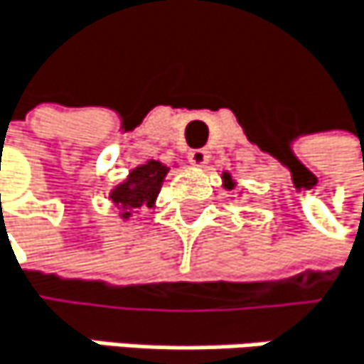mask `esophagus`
I'll list each match as a JSON object with an SVG mask.
<instances>
[{"mask_svg":"<svg viewBox=\"0 0 364 364\" xmlns=\"http://www.w3.org/2000/svg\"><path fill=\"white\" fill-rule=\"evenodd\" d=\"M188 161H190L194 168H203V166H207V161H209V153H207L205 149L190 151V153H188Z\"/></svg>","mask_w":364,"mask_h":364,"instance_id":"esophagus-1","label":"esophagus"}]
</instances>
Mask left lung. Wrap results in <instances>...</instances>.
<instances>
[{
  "label": "left lung",
  "instance_id": "left-lung-1",
  "mask_svg": "<svg viewBox=\"0 0 364 364\" xmlns=\"http://www.w3.org/2000/svg\"><path fill=\"white\" fill-rule=\"evenodd\" d=\"M222 186H224V190H235L237 181L230 176V172H222Z\"/></svg>",
  "mask_w": 364,
  "mask_h": 364
}]
</instances>
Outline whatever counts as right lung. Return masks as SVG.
I'll return each mask as SVG.
<instances>
[{
    "label": "right lung",
    "instance_id": "add662e5",
    "mask_svg": "<svg viewBox=\"0 0 364 364\" xmlns=\"http://www.w3.org/2000/svg\"><path fill=\"white\" fill-rule=\"evenodd\" d=\"M170 172V168L157 159H149L146 164L136 166L127 174L124 181L112 188L109 200L118 209L120 220L134 218L138 209L142 207H155V200L159 196V190L164 186V178Z\"/></svg>",
    "mask_w": 364,
    "mask_h": 364
}]
</instances>
